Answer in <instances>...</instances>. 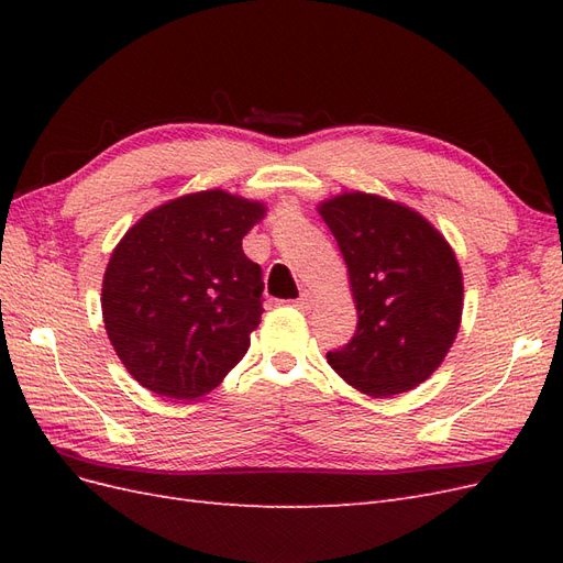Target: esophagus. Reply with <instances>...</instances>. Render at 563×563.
Returning a JSON list of instances; mask_svg holds the SVG:
<instances>
[{
    "mask_svg": "<svg viewBox=\"0 0 563 563\" xmlns=\"http://www.w3.org/2000/svg\"><path fill=\"white\" fill-rule=\"evenodd\" d=\"M294 305H296V310H300V312H310L312 305H314V296L310 291H305V294H300V298Z\"/></svg>",
    "mask_w": 563,
    "mask_h": 563,
    "instance_id": "obj_1",
    "label": "esophagus"
}]
</instances>
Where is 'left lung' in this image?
I'll return each mask as SVG.
<instances>
[{
    "instance_id": "left-lung-1",
    "label": "left lung",
    "mask_w": 563,
    "mask_h": 563,
    "mask_svg": "<svg viewBox=\"0 0 563 563\" xmlns=\"http://www.w3.org/2000/svg\"><path fill=\"white\" fill-rule=\"evenodd\" d=\"M347 265L356 333L327 360L373 399L401 395L444 362L463 319V272L428 218L401 201L340 192L319 201Z\"/></svg>"
}]
</instances>
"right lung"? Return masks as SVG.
<instances>
[{
	"label": "right lung",
	"mask_w": 563,
	"mask_h": 563,
	"mask_svg": "<svg viewBox=\"0 0 563 563\" xmlns=\"http://www.w3.org/2000/svg\"><path fill=\"white\" fill-rule=\"evenodd\" d=\"M265 213L263 201L216 187L159 203L119 240L100 308L145 389L197 399L242 362L263 314V272L242 240Z\"/></svg>",
	"instance_id": "add662e5"
}]
</instances>
